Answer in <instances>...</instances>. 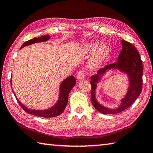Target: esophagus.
I'll return each instance as SVG.
<instances>
[{
  "label": "esophagus",
  "mask_w": 153,
  "mask_h": 153,
  "mask_svg": "<svg viewBox=\"0 0 153 153\" xmlns=\"http://www.w3.org/2000/svg\"><path fill=\"white\" fill-rule=\"evenodd\" d=\"M84 76H84V72L83 71H79L77 74V79H79V80L84 78Z\"/></svg>",
  "instance_id": "obj_1"
}]
</instances>
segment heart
<instances>
[{"label": "heart", "instance_id": "1", "mask_svg": "<svg viewBox=\"0 0 153 153\" xmlns=\"http://www.w3.org/2000/svg\"><path fill=\"white\" fill-rule=\"evenodd\" d=\"M84 52L87 54L93 52L88 62V67L91 69H95L98 67L104 61L110 54V50L107 44L103 43L98 45L96 42H90L84 45Z\"/></svg>", "mask_w": 153, "mask_h": 153}]
</instances>
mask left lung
<instances>
[{
    "label": "left lung",
    "mask_w": 153,
    "mask_h": 153,
    "mask_svg": "<svg viewBox=\"0 0 153 153\" xmlns=\"http://www.w3.org/2000/svg\"><path fill=\"white\" fill-rule=\"evenodd\" d=\"M122 50L120 51L117 61L101 68L97 74L91 77L90 83L92 86L91 102L99 112L104 114H117L127 109L136 100L142 89L143 67L139 53L131 43L122 40ZM119 71L124 72L128 77L129 86L125 97L121 100L120 106L116 108H109L99 104L96 99V90L97 84L102 77L109 71Z\"/></svg>",
    "instance_id": "8db88e82"
}]
</instances>
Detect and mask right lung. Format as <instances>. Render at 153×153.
Listing matches in <instances>:
<instances>
[{
    "instance_id": "obj_1",
    "label": "right lung",
    "mask_w": 153,
    "mask_h": 153,
    "mask_svg": "<svg viewBox=\"0 0 153 153\" xmlns=\"http://www.w3.org/2000/svg\"><path fill=\"white\" fill-rule=\"evenodd\" d=\"M50 39V35H44L42 36L41 37L38 38H34L33 39H30L29 41H27L24 44L21 46L20 49L23 48L24 47L27 45H30L34 44L36 43H40V42H47ZM76 79L75 78L74 76H71L69 77H67L66 79H65L60 84V88H59V99L56 101L54 105L52 107L46 109V110H31L30 108H26L25 105H23L19 99L17 98V97L15 94L16 97L18 100V103H20V105L23 110L30 114H33L35 116H40V117L43 118H50V117H55L57 116L63 112L65 110V107H66L67 101H68V97H69V94L71 91V90L74 88V86L76 85ZM13 91V90H12Z\"/></svg>"
}]
</instances>
